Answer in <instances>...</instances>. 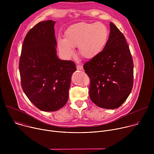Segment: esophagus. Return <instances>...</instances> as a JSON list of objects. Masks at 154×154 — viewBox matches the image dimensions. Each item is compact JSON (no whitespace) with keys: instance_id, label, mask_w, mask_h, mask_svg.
I'll return each mask as SVG.
<instances>
[{"instance_id":"34e87169","label":"esophagus","mask_w":154,"mask_h":154,"mask_svg":"<svg viewBox=\"0 0 154 154\" xmlns=\"http://www.w3.org/2000/svg\"><path fill=\"white\" fill-rule=\"evenodd\" d=\"M77 70H82L83 69V66H82V65L77 64Z\"/></svg>"}]
</instances>
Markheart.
Segmentation results:
<instances>
[{"label":"heart","instance_id":"b5f03b06","mask_svg":"<svg viewBox=\"0 0 154 154\" xmlns=\"http://www.w3.org/2000/svg\"><path fill=\"white\" fill-rule=\"evenodd\" d=\"M109 35L107 27L102 23H79L66 30L65 39H58V49L64 56L69 57L74 54L73 48L78 47L82 58L93 59L104 49Z\"/></svg>","mask_w":154,"mask_h":154}]
</instances>
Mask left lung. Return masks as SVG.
<instances>
[{
  "mask_svg": "<svg viewBox=\"0 0 154 154\" xmlns=\"http://www.w3.org/2000/svg\"><path fill=\"white\" fill-rule=\"evenodd\" d=\"M110 33L103 51L87 61L83 69L90 79V97L97 106L115 109L127 99L134 85V63L121 31L110 23Z\"/></svg>",
  "mask_w": 154,
  "mask_h": 154,
  "instance_id": "left-lung-1",
  "label": "left lung"
}]
</instances>
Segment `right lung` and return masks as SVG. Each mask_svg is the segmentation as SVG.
<instances>
[{"mask_svg":"<svg viewBox=\"0 0 154 154\" xmlns=\"http://www.w3.org/2000/svg\"><path fill=\"white\" fill-rule=\"evenodd\" d=\"M52 20L42 21L26 35L19 59L23 90L32 103L44 112H55L68 100L71 76L76 71L72 61L57 55V41Z\"/></svg>","mask_w":154,"mask_h":154,"instance_id":"add662e5","label":"right lung"}]
</instances>
